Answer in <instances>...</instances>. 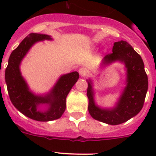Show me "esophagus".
I'll return each mask as SVG.
<instances>
[{
  "mask_svg": "<svg viewBox=\"0 0 156 156\" xmlns=\"http://www.w3.org/2000/svg\"><path fill=\"white\" fill-rule=\"evenodd\" d=\"M79 73L81 76H87L88 72L85 68H81L79 69Z\"/></svg>",
  "mask_w": 156,
  "mask_h": 156,
  "instance_id": "34e87169",
  "label": "esophagus"
}]
</instances>
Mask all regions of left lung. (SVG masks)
Returning a JSON list of instances; mask_svg holds the SVG:
<instances>
[{"label": "left lung", "instance_id": "8db88e82", "mask_svg": "<svg viewBox=\"0 0 156 156\" xmlns=\"http://www.w3.org/2000/svg\"><path fill=\"white\" fill-rule=\"evenodd\" d=\"M115 61L125 64L126 86L113 108H101L95 105L92 83L90 80H87L89 113L96 120L110 125L121 124L140 112L144 105L148 86L142 58L126 41L114 43L112 52L104 58L102 63L107 65Z\"/></svg>", "mask_w": 156, "mask_h": 156}]
</instances>
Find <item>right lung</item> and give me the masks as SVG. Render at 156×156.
<instances>
[{"instance_id":"1","label":"right lung","mask_w":156,"mask_h":156,"mask_svg":"<svg viewBox=\"0 0 156 156\" xmlns=\"http://www.w3.org/2000/svg\"><path fill=\"white\" fill-rule=\"evenodd\" d=\"M44 40H51V38L45 34H29L12 52L5 69L7 89L13 105L26 116L41 122L55 120L62 115L66 107V97L79 79L77 72L62 76L50 93L45 96H37L29 90L20 73L19 65L35 43ZM43 104L48 105V108L44 112L37 108Z\"/></svg>"}]
</instances>
